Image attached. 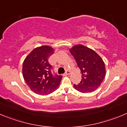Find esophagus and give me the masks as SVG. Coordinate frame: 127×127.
<instances>
[{
    "label": "esophagus",
    "mask_w": 127,
    "mask_h": 127,
    "mask_svg": "<svg viewBox=\"0 0 127 127\" xmlns=\"http://www.w3.org/2000/svg\"><path fill=\"white\" fill-rule=\"evenodd\" d=\"M70 74V71L68 70H66L65 73H64V75H68Z\"/></svg>",
    "instance_id": "esophagus-1"
}]
</instances>
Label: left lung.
Returning a JSON list of instances; mask_svg holds the SVG:
<instances>
[{"label": "left lung", "mask_w": 127, "mask_h": 127, "mask_svg": "<svg viewBox=\"0 0 127 127\" xmlns=\"http://www.w3.org/2000/svg\"><path fill=\"white\" fill-rule=\"evenodd\" d=\"M82 73V80L73 87L82 93H89L100 87L105 76V67L102 58L94 50L77 45L70 50Z\"/></svg>", "instance_id": "8db88e82"}]
</instances>
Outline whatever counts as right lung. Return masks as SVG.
<instances>
[{
  "mask_svg": "<svg viewBox=\"0 0 127 127\" xmlns=\"http://www.w3.org/2000/svg\"><path fill=\"white\" fill-rule=\"evenodd\" d=\"M54 54L49 46L33 49L23 63L22 73L25 82L30 89L38 95H48L59 87L62 77L52 72V67L49 59Z\"/></svg>",
  "mask_w": 127,
  "mask_h": 127,
  "instance_id": "obj_1",
  "label": "right lung"
}]
</instances>
